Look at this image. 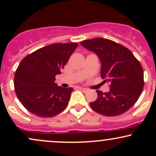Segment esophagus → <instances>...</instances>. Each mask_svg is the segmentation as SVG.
<instances>
[{"instance_id": "1", "label": "esophagus", "mask_w": 156, "mask_h": 156, "mask_svg": "<svg viewBox=\"0 0 156 156\" xmlns=\"http://www.w3.org/2000/svg\"><path fill=\"white\" fill-rule=\"evenodd\" d=\"M78 89H79L80 90H81L82 92H87V91H88V89H86V88H83V87H78Z\"/></svg>"}]
</instances>
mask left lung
I'll list each match as a JSON object with an SVG mask.
<instances>
[{"label":"left lung","instance_id":"1","mask_svg":"<svg viewBox=\"0 0 156 156\" xmlns=\"http://www.w3.org/2000/svg\"><path fill=\"white\" fill-rule=\"evenodd\" d=\"M80 44L98 55L101 62V78L110 84L108 92L96 91L98 98L89 103L91 108L108 117L126 112L138 101L144 87L140 62L130 50L110 39H87Z\"/></svg>","mask_w":156,"mask_h":156}]
</instances>
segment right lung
<instances>
[{
	"mask_svg": "<svg viewBox=\"0 0 156 156\" xmlns=\"http://www.w3.org/2000/svg\"><path fill=\"white\" fill-rule=\"evenodd\" d=\"M78 44L55 43L26 55L14 78L18 100L28 112L41 117H51L67 108L73 88L55 83Z\"/></svg>",
	"mask_w": 156,
	"mask_h": 156,
	"instance_id": "right-lung-1",
	"label": "right lung"
}]
</instances>
